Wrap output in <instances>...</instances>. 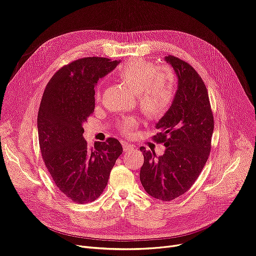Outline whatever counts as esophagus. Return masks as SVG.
Returning <instances> with one entry per match:
<instances>
[{"instance_id":"esophagus-1","label":"esophagus","mask_w":256,"mask_h":256,"mask_svg":"<svg viewBox=\"0 0 256 256\" xmlns=\"http://www.w3.org/2000/svg\"><path fill=\"white\" fill-rule=\"evenodd\" d=\"M122 148H124V152H134L136 150L135 146H130V143H124V144H122Z\"/></svg>"}]
</instances>
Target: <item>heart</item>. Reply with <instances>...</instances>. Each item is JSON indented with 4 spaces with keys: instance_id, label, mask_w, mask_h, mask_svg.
<instances>
[{
    "instance_id": "heart-1",
    "label": "heart",
    "mask_w": 256,
    "mask_h": 256,
    "mask_svg": "<svg viewBox=\"0 0 256 256\" xmlns=\"http://www.w3.org/2000/svg\"><path fill=\"white\" fill-rule=\"evenodd\" d=\"M116 77L138 94L141 113L148 119H160L170 110L176 96V78L170 69L134 58L120 66ZM96 98L99 100L100 93H96ZM137 124L135 119L128 118L119 128L124 134H130Z\"/></svg>"
}]
</instances>
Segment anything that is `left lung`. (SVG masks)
Wrapping results in <instances>:
<instances>
[{"mask_svg": "<svg viewBox=\"0 0 256 256\" xmlns=\"http://www.w3.org/2000/svg\"><path fill=\"white\" fill-rule=\"evenodd\" d=\"M178 77V90L170 110L156 124L154 141L164 143L165 152L143 148L140 181L146 192L161 201L182 196L192 186L205 166L211 150L214 115L206 86L186 62L172 55L164 58Z\"/></svg>", "mask_w": 256, "mask_h": 256, "instance_id": "8db88e82", "label": "left lung"}]
</instances>
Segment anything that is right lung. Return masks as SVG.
I'll return each instance as SVG.
<instances>
[{"label":"right lung","instance_id":"obj_1","mask_svg":"<svg viewBox=\"0 0 256 256\" xmlns=\"http://www.w3.org/2000/svg\"><path fill=\"white\" fill-rule=\"evenodd\" d=\"M118 60L84 58L64 66L49 80L38 115L40 148L55 185L72 201H95L108 184L122 154L120 142L108 138L88 148L84 122L95 108L99 78L114 70Z\"/></svg>","mask_w":256,"mask_h":256}]
</instances>
